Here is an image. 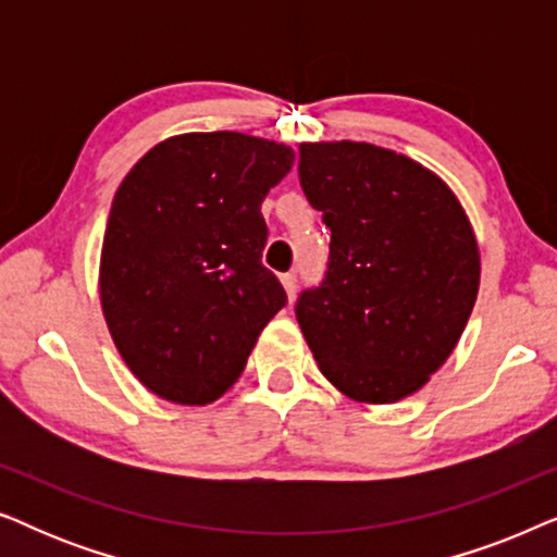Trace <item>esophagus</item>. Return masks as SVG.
Wrapping results in <instances>:
<instances>
[{"mask_svg": "<svg viewBox=\"0 0 557 557\" xmlns=\"http://www.w3.org/2000/svg\"><path fill=\"white\" fill-rule=\"evenodd\" d=\"M281 284H284L288 299H294L296 288H299V278H296V273L294 271L292 273H284V276H281Z\"/></svg>", "mask_w": 557, "mask_h": 557, "instance_id": "1", "label": "esophagus"}]
</instances>
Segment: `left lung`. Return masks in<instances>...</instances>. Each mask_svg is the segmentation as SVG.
Here are the masks:
<instances>
[{"instance_id": "left-lung-1", "label": "left lung", "mask_w": 557, "mask_h": 557, "mask_svg": "<svg viewBox=\"0 0 557 557\" xmlns=\"http://www.w3.org/2000/svg\"><path fill=\"white\" fill-rule=\"evenodd\" d=\"M299 182L332 233L296 319L322 375L360 403L429 383L469 322L479 248L459 200L413 159L362 141L301 144Z\"/></svg>"}]
</instances>
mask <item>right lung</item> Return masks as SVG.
Here are the masks:
<instances>
[{"label":"right lung","mask_w":557,"mask_h":557,"mask_svg":"<svg viewBox=\"0 0 557 557\" xmlns=\"http://www.w3.org/2000/svg\"><path fill=\"white\" fill-rule=\"evenodd\" d=\"M292 164L284 144L185 134L147 151L116 189L101 250L103 317L128 370L159 398H220L286 307L261 261V202Z\"/></svg>","instance_id":"add662e5"}]
</instances>
